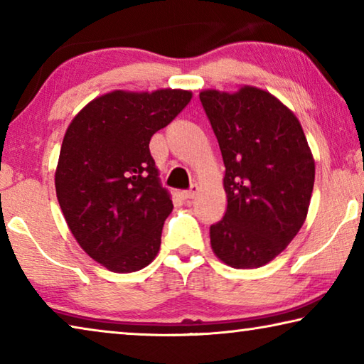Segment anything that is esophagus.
<instances>
[{
    "label": "esophagus",
    "instance_id": "esophagus-1",
    "mask_svg": "<svg viewBox=\"0 0 364 364\" xmlns=\"http://www.w3.org/2000/svg\"><path fill=\"white\" fill-rule=\"evenodd\" d=\"M197 191H199V188H197V184H193V186H191L188 191H183L181 197H183V199H186V200L194 199L196 194H197Z\"/></svg>",
    "mask_w": 364,
    "mask_h": 364
}]
</instances>
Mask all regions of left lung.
<instances>
[{
    "instance_id": "1",
    "label": "left lung",
    "mask_w": 364,
    "mask_h": 364,
    "mask_svg": "<svg viewBox=\"0 0 364 364\" xmlns=\"http://www.w3.org/2000/svg\"><path fill=\"white\" fill-rule=\"evenodd\" d=\"M225 164V217L210 226L213 254L252 269L278 257L305 223L315 159L297 117L268 91H200Z\"/></svg>"
}]
</instances>
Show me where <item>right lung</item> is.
<instances>
[{"instance_id": "add662e5", "label": "right lung", "mask_w": 364, "mask_h": 364, "mask_svg": "<svg viewBox=\"0 0 364 364\" xmlns=\"http://www.w3.org/2000/svg\"><path fill=\"white\" fill-rule=\"evenodd\" d=\"M186 90L110 91L73 117L60 146L56 194L73 237L114 273L147 267L173 210L151 156L154 133L188 106Z\"/></svg>"}]
</instances>
